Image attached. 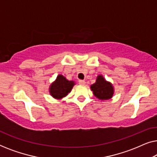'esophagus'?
Here are the masks:
<instances>
[{"label":"esophagus","instance_id":"esophagus-1","mask_svg":"<svg viewBox=\"0 0 157 157\" xmlns=\"http://www.w3.org/2000/svg\"><path fill=\"white\" fill-rule=\"evenodd\" d=\"M78 83L80 85H84L85 83H86V82H85L84 80H79L78 81Z\"/></svg>","mask_w":157,"mask_h":157}]
</instances>
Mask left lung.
<instances>
[{
	"instance_id": "left-lung-1",
	"label": "left lung",
	"mask_w": 157,
	"mask_h": 157,
	"mask_svg": "<svg viewBox=\"0 0 157 157\" xmlns=\"http://www.w3.org/2000/svg\"><path fill=\"white\" fill-rule=\"evenodd\" d=\"M95 96L101 100H106L112 97L113 89L111 84L104 80L102 76H98L95 83L91 86Z\"/></svg>"
}]
</instances>
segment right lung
Returning <instances> with one entry per match:
<instances>
[{
  "mask_svg": "<svg viewBox=\"0 0 157 157\" xmlns=\"http://www.w3.org/2000/svg\"><path fill=\"white\" fill-rule=\"evenodd\" d=\"M74 85V81H68L62 75H59L55 82L51 85L50 93L54 98H61L69 93Z\"/></svg>",
  "mask_w": 157,
  "mask_h": 157,
  "instance_id": "add662e5",
  "label": "right lung"
}]
</instances>
